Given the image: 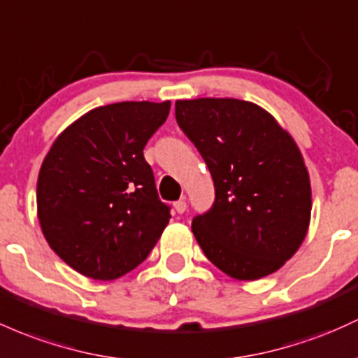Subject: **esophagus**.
Wrapping results in <instances>:
<instances>
[{"mask_svg": "<svg viewBox=\"0 0 358 358\" xmlns=\"http://www.w3.org/2000/svg\"><path fill=\"white\" fill-rule=\"evenodd\" d=\"M173 207H175V210L178 212V214H183V212L187 210L185 199H182V200H178V202H175V203H173Z\"/></svg>", "mask_w": 358, "mask_h": 358, "instance_id": "esophagus-1", "label": "esophagus"}]
</instances>
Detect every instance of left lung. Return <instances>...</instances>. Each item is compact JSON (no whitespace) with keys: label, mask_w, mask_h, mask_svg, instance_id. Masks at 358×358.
<instances>
[{"label":"left lung","mask_w":358,"mask_h":358,"mask_svg":"<svg viewBox=\"0 0 358 358\" xmlns=\"http://www.w3.org/2000/svg\"><path fill=\"white\" fill-rule=\"evenodd\" d=\"M180 129L215 187L194 219L206 257L234 280H258L296 255L311 222V182L294 137L260 105L236 98L178 100Z\"/></svg>","instance_id":"obj_1"}]
</instances>
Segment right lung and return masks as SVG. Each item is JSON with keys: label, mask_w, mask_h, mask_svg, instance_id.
<instances>
[{"label": "right lung", "mask_w": 358, "mask_h": 358, "mask_svg": "<svg viewBox=\"0 0 358 358\" xmlns=\"http://www.w3.org/2000/svg\"><path fill=\"white\" fill-rule=\"evenodd\" d=\"M170 101L96 107L56 137L37 180V217L71 268L115 280L148 258L170 222L143 149Z\"/></svg>", "instance_id": "right-lung-1"}]
</instances>
